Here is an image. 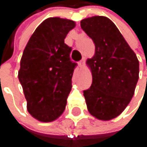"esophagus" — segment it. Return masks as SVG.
<instances>
[{"mask_svg": "<svg viewBox=\"0 0 147 147\" xmlns=\"http://www.w3.org/2000/svg\"><path fill=\"white\" fill-rule=\"evenodd\" d=\"M84 64H86V58H83V59L79 61V63H78V65H79L80 68H84Z\"/></svg>", "mask_w": 147, "mask_h": 147, "instance_id": "esophagus-1", "label": "esophagus"}]
</instances>
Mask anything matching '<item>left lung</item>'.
<instances>
[{"mask_svg":"<svg viewBox=\"0 0 147 147\" xmlns=\"http://www.w3.org/2000/svg\"><path fill=\"white\" fill-rule=\"evenodd\" d=\"M81 28L95 45L87 59L92 83L84 96L89 113L101 121L122 114L131 100L139 74L136 54L115 24L108 18L95 16L80 22Z\"/></svg>","mask_w":147,"mask_h":147,"instance_id":"8db88e82","label":"left lung"}]
</instances>
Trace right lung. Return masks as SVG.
Here are the masks:
<instances>
[{
    "instance_id": "right-lung-1",
    "label": "right lung",
    "mask_w": 147,
    "mask_h": 147,
    "mask_svg": "<svg viewBox=\"0 0 147 147\" xmlns=\"http://www.w3.org/2000/svg\"><path fill=\"white\" fill-rule=\"evenodd\" d=\"M75 26L69 19L47 18L24 50L18 79L27 110L38 121L53 122L65 110L76 63L70 61L71 48L64 38Z\"/></svg>"
}]
</instances>
